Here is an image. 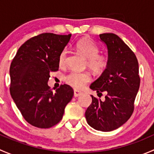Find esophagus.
Returning <instances> with one entry per match:
<instances>
[{"label":"esophagus","instance_id":"34e87169","mask_svg":"<svg viewBox=\"0 0 154 154\" xmlns=\"http://www.w3.org/2000/svg\"><path fill=\"white\" fill-rule=\"evenodd\" d=\"M82 91H79V90H74V97H78V96H80V95H81L82 94Z\"/></svg>","mask_w":154,"mask_h":154}]
</instances>
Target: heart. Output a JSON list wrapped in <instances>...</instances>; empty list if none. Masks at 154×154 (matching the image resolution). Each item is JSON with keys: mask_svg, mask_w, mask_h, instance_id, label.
Listing matches in <instances>:
<instances>
[{"mask_svg": "<svg viewBox=\"0 0 154 154\" xmlns=\"http://www.w3.org/2000/svg\"><path fill=\"white\" fill-rule=\"evenodd\" d=\"M76 48L87 58L86 66L93 72L96 74H101L106 71L109 64V56L105 54H100V48L98 46L88 39H82L77 42ZM67 63V51L66 49L62 51L59 56V66L63 67ZM91 80V76L87 71L80 72L77 71H71L65 76L64 80L68 85L73 88H83Z\"/></svg>", "mask_w": 154, "mask_h": 154, "instance_id": "1", "label": "heart"}]
</instances>
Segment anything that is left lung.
<instances>
[{
	"instance_id": "1",
	"label": "left lung",
	"mask_w": 154,
	"mask_h": 154,
	"mask_svg": "<svg viewBox=\"0 0 154 154\" xmlns=\"http://www.w3.org/2000/svg\"><path fill=\"white\" fill-rule=\"evenodd\" d=\"M109 64L90 88L105 91V100L91 96L92 101L85 116L88 124L97 130L109 132L119 128L130 118L140 86L137 58L127 45L114 33H103Z\"/></svg>"
}]
</instances>
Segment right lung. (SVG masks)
I'll return each mask as SVG.
<instances>
[{
  "instance_id": "1",
  "label": "right lung",
  "mask_w": 154,
  "mask_h": 154,
  "mask_svg": "<svg viewBox=\"0 0 154 154\" xmlns=\"http://www.w3.org/2000/svg\"><path fill=\"white\" fill-rule=\"evenodd\" d=\"M71 35L38 34L19 48L11 63V96L23 118L38 128L57 125L74 95L68 85H60L55 92L48 85L50 73L59 70V56Z\"/></svg>"
}]
</instances>
